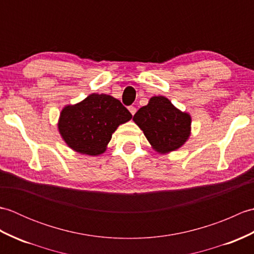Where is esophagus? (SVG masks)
<instances>
[{
  "mask_svg": "<svg viewBox=\"0 0 254 254\" xmlns=\"http://www.w3.org/2000/svg\"><path fill=\"white\" fill-rule=\"evenodd\" d=\"M128 111L131 112V115H132V116H134V115H135V112H136V108H135V107H133V106L128 107Z\"/></svg>",
  "mask_w": 254,
  "mask_h": 254,
  "instance_id": "34e87169",
  "label": "esophagus"
}]
</instances>
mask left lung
Returning a JSON list of instances; mask_svg holds the SVG:
<instances>
[{"instance_id": "1", "label": "left lung", "mask_w": 254, "mask_h": 254, "mask_svg": "<svg viewBox=\"0 0 254 254\" xmlns=\"http://www.w3.org/2000/svg\"><path fill=\"white\" fill-rule=\"evenodd\" d=\"M133 121L159 154L179 149L191 135L190 113L183 112L165 96H154L134 115Z\"/></svg>"}]
</instances>
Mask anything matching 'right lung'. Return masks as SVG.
<instances>
[{
	"mask_svg": "<svg viewBox=\"0 0 254 254\" xmlns=\"http://www.w3.org/2000/svg\"><path fill=\"white\" fill-rule=\"evenodd\" d=\"M132 115L120 100L106 94H90L60 112L58 130L74 152L99 156L104 154L119 126L130 121Z\"/></svg>",
	"mask_w": 254,
	"mask_h": 254,
	"instance_id": "add662e5",
	"label": "right lung"
}]
</instances>
